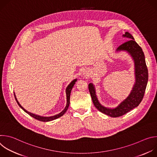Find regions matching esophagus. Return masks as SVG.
Wrapping results in <instances>:
<instances>
[{"mask_svg": "<svg viewBox=\"0 0 157 157\" xmlns=\"http://www.w3.org/2000/svg\"><path fill=\"white\" fill-rule=\"evenodd\" d=\"M82 73V75L85 76H88L89 75V71L88 70H83Z\"/></svg>", "mask_w": 157, "mask_h": 157, "instance_id": "34e87169", "label": "esophagus"}]
</instances>
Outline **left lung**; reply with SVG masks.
<instances>
[{
  "mask_svg": "<svg viewBox=\"0 0 157 157\" xmlns=\"http://www.w3.org/2000/svg\"><path fill=\"white\" fill-rule=\"evenodd\" d=\"M122 36L127 38L130 40L120 45L116 49V53L125 52L130 56L134 62V74L136 79L128 96L117 106L113 108L107 107L102 105L99 101L94 85L93 83H89L88 85L89 91L94 106L102 113L112 117L122 116L139 105L144 96L148 78L145 55L142 48L128 32H125Z\"/></svg>",
  "mask_w": 157,
  "mask_h": 157,
  "instance_id": "left-lung-1",
  "label": "left lung"
}]
</instances>
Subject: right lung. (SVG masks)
I'll use <instances>...</instances> for the list:
<instances>
[{
	"label": "right lung",
	"instance_id": "1",
	"mask_svg": "<svg viewBox=\"0 0 157 157\" xmlns=\"http://www.w3.org/2000/svg\"><path fill=\"white\" fill-rule=\"evenodd\" d=\"M77 81V79H73L69 84L68 86H67L66 89V107H64V109L60 113L58 114H56L55 116H50V117H44V116H39V115H36V114H33V113H30V112L27 111V110H25L23 107H22L19 102L18 101L17 98H16V96H15V94L14 93V96H15V100L17 102V104H18V105L23 109L26 113H27L28 114H29L30 116H32V117L35 118V119L38 120V121H41V122H49V121H53L55 119H56L60 117H61L62 116H63L64 114V113L66 112V110H68V107H69V105H70V94H71V91L72 90V88L74 86V85L75 84L76 82Z\"/></svg>",
	"mask_w": 157,
	"mask_h": 157
}]
</instances>
